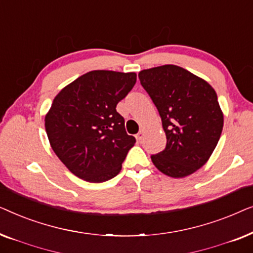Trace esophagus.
Listing matches in <instances>:
<instances>
[{"label": "esophagus", "instance_id": "obj_1", "mask_svg": "<svg viewBox=\"0 0 253 253\" xmlns=\"http://www.w3.org/2000/svg\"><path fill=\"white\" fill-rule=\"evenodd\" d=\"M143 137H144V130H140L139 132H138V133L136 134V139H137L138 141H140L141 139H143Z\"/></svg>", "mask_w": 253, "mask_h": 253}]
</instances>
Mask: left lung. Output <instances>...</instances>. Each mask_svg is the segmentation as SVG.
Listing matches in <instances>:
<instances>
[{
	"label": "left lung",
	"mask_w": 253,
	"mask_h": 253,
	"mask_svg": "<svg viewBox=\"0 0 253 253\" xmlns=\"http://www.w3.org/2000/svg\"><path fill=\"white\" fill-rule=\"evenodd\" d=\"M164 126L167 144L152 162L174 178L189 176L209 161L223 127V113L214 88L181 67L166 64L138 74Z\"/></svg>",
	"instance_id": "left-lung-1"
}]
</instances>
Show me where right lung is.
Listing matches in <instances>:
<instances>
[{"mask_svg": "<svg viewBox=\"0 0 253 253\" xmlns=\"http://www.w3.org/2000/svg\"><path fill=\"white\" fill-rule=\"evenodd\" d=\"M134 72L93 70L62 88L44 117L50 146L77 177L101 183L115 177L136 143L116 105L136 84Z\"/></svg>", "mask_w": 253, "mask_h": 253, "instance_id": "right-lung-1", "label": "right lung"}]
</instances>
